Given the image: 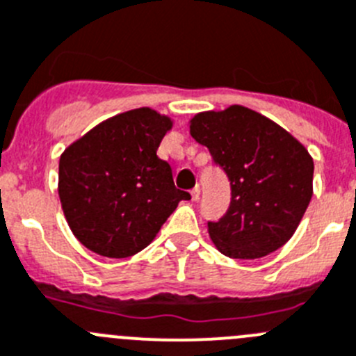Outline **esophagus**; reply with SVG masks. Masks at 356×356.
Segmentation results:
<instances>
[{
    "label": "esophagus",
    "mask_w": 356,
    "mask_h": 356,
    "mask_svg": "<svg viewBox=\"0 0 356 356\" xmlns=\"http://www.w3.org/2000/svg\"><path fill=\"white\" fill-rule=\"evenodd\" d=\"M192 201H197L199 199V195H201V188H199V185H195L194 188H192Z\"/></svg>",
    "instance_id": "1"
}]
</instances>
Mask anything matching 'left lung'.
Listing matches in <instances>:
<instances>
[{"mask_svg": "<svg viewBox=\"0 0 356 356\" xmlns=\"http://www.w3.org/2000/svg\"><path fill=\"white\" fill-rule=\"evenodd\" d=\"M191 134L231 181V204L209 220L213 243L231 259H260L282 248L313 195L314 164L306 148L245 106L199 113Z\"/></svg>", "mask_w": 356, "mask_h": 356, "instance_id": "8db88e82", "label": "left lung"}]
</instances>
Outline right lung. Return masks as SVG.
I'll list each match as a JSON object with an SVG mask.
<instances>
[{
	"label": "right lung",
	"mask_w": 356,
	"mask_h": 356,
	"mask_svg": "<svg viewBox=\"0 0 356 356\" xmlns=\"http://www.w3.org/2000/svg\"><path fill=\"white\" fill-rule=\"evenodd\" d=\"M168 129V117L138 108L101 122L60 155V204L86 248L110 259L134 255L150 245L178 202L191 199L157 157Z\"/></svg>",
	"instance_id": "1"
}]
</instances>
